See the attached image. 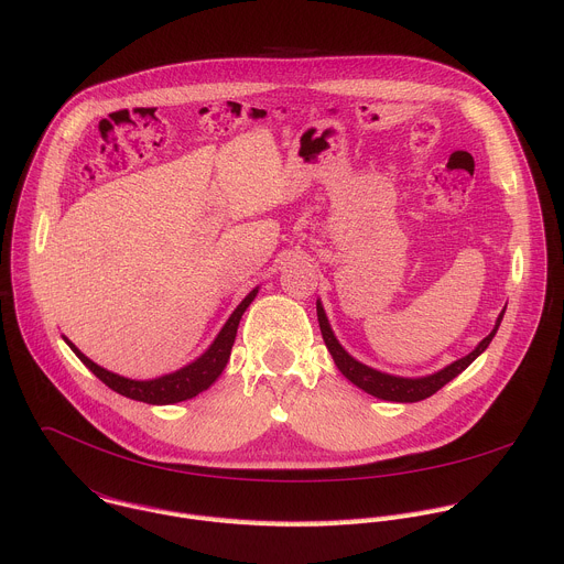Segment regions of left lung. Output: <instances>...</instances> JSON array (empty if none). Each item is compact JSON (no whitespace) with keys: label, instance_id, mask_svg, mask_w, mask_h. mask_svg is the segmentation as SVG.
Segmentation results:
<instances>
[{"label":"left lung","instance_id":"8db88e82","mask_svg":"<svg viewBox=\"0 0 564 564\" xmlns=\"http://www.w3.org/2000/svg\"><path fill=\"white\" fill-rule=\"evenodd\" d=\"M501 317H503V311L501 315L497 317V324L495 328L490 330L488 337H484L477 348L473 352H468L466 357H460V360L452 362L449 367L432 373V376H425V378H400V376H389V373H382V371H376L362 362H357L355 357H350L341 344L337 341L330 324H328V317L322 308V301H317V319H319V328H322V337L326 341V348L330 350L333 360L337 365V369L341 371L344 378H348L355 387H360L362 391L376 395V398H382V400H391V402H419V400H425L430 398L432 393H436L441 387H445L449 380H454L460 371H466L477 357L488 348V344L492 341L499 324H501Z\"/></svg>","mask_w":564,"mask_h":564}]
</instances>
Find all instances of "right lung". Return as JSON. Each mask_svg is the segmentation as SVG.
<instances>
[{
	"label": "right lung",
	"instance_id": "obj_1",
	"mask_svg": "<svg viewBox=\"0 0 564 564\" xmlns=\"http://www.w3.org/2000/svg\"><path fill=\"white\" fill-rule=\"evenodd\" d=\"M256 292L259 288H253L242 301L238 308L231 313V317L227 319V324L223 326V330L218 333V337L214 339V344L204 350L195 362L182 367L175 373L155 378V380H130L123 376H117L104 367L94 365L89 357H85L67 337L65 341L69 344V348L78 355V360L100 380L104 384H108L112 391L139 400V402H148V404H173V402H182L188 398H195L197 393H202L204 389H209L220 373L225 371L227 362H229V355H231V346L236 339V330L238 324L242 319V313L249 308V303L253 301Z\"/></svg>",
	"mask_w": 564,
	"mask_h": 564
}]
</instances>
